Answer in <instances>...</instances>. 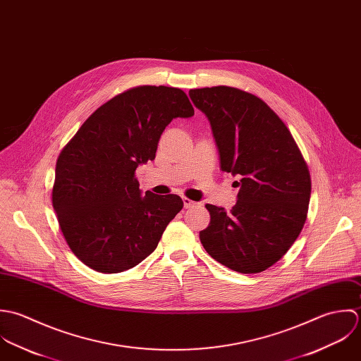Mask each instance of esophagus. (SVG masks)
<instances>
[{
	"label": "esophagus",
	"instance_id": "34e87169",
	"mask_svg": "<svg viewBox=\"0 0 361 361\" xmlns=\"http://www.w3.org/2000/svg\"><path fill=\"white\" fill-rule=\"evenodd\" d=\"M183 202H184V208L185 209H191V208H195V207H198L200 204L198 202H195V201H191L190 198H183Z\"/></svg>",
	"mask_w": 361,
	"mask_h": 361
}]
</instances>
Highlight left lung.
<instances>
[{
	"instance_id": "obj_1",
	"label": "left lung",
	"mask_w": 361,
	"mask_h": 361,
	"mask_svg": "<svg viewBox=\"0 0 361 361\" xmlns=\"http://www.w3.org/2000/svg\"><path fill=\"white\" fill-rule=\"evenodd\" d=\"M209 120L220 169L240 177L227 214L207 204L209 226L200 231L207 252L240 274L276 264L305 223L311 195L307 163L286 124L259 97L230 86L191 89Z\"/></svg>"
}]
</instances>
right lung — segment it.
Returning <instances> with one entry per match:
<instances>
[{
	"label": "right lung",
	"instance_id": "add662e5",
	"mask_svg": "<svg viewBox=\"0 0 361 361\" xmlns=\"http://www.w3.org/2000/svg\"><path fill=\"white\" fill-rule=\"evenodd\" d=\"M194 116L177 87L137 86L100 106L61 150L53 208L73 254L102 274L134 268L183 209L178 195L142 192L140 164L153 160L173 118Z\"/></svg>",
	"mask_w": 361,
	"mask_h": 361
}]
</instances>
